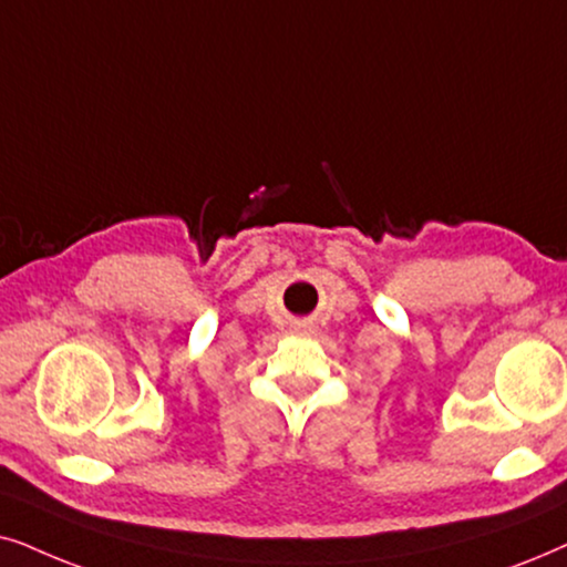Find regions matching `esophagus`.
<instances>
[{
  "label": "esophagus",
  "mask_w": 567,
  "mask_h": 567,
  "mask_svg": "<svg viewBox=\"0 0 567 567\" xmlns=\"http://www.w3.org/2000/svg\"><path fill=\"white\" fill-rule=\"evenodd\" d=\"M292 331H296V334H311L313 327L308 319H298V321H292Z\"/></svg>",
  "instance_id": "obj_1"
}]
</instances>
